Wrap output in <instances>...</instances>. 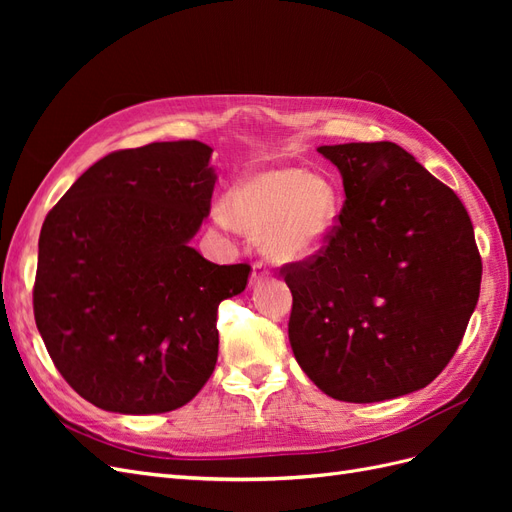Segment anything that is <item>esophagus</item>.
<instances>
[{
	"label": "esophagus",
	"instance_id": "esophagus-1",
	"mask_svg": "<svg viewBox=\"0 0 512 512\" xmlns=\"http://www.w3.org/2000/svg\"><path fill=\"white\" fill-rule=\"evenodd\" d=\"M269 275H271L269 267H267V265H262V262H256V265L252 267V275H250V286H256V284H260V282H265Z\"/></svg>",
	"mask_w": 512,
	"mask_h": 512
}]
</instances>
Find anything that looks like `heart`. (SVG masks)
<instances>
[{
	"mask_svg": "<svg viewBox=\"0 0 512 512\" xmlns=\"http://www.w3.org/2000/svg\"><path fill=\"white\" fill-rule=\"evenodd\" d=\"M339 200L333 183L294 166L260 168L243 175L213 211L222 228L258 235V247L277 265L316 256L337 222Z\"/></svg>",
	"mask_w": 512,
	"mask_h": 512,
	"instance_id": "heart-1",
	"label": "heart"
}]
</instances>
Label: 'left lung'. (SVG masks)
Masks as SVG:
<instances>
[{
  "mask_svg": "<svg viewBox=\"0 0 512 512\" xmlns=\"http://www.w3.org/2000/svg\"><path fill=\"white\" fill-rule=\"evenodd\" d=\"M346 203L329 243L284 267L288 339L322 393L374 404L414 393L453 359L480 292L457 194L395 143L322 145Z\"/></svg>",
  "mask_w": 512,
  "mask_h": 512,
  "instance_id": "left-lung-1",
  "label": "left lung"
}]
</instances>
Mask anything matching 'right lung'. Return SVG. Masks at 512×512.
Segmentation results:
<instances>
[{
    "label": "right lung",
    "instance_id": "right-lung-1",
    "mask_svg": "<svg viewBox=\"0 0 512 512\" xmlns=\"http://www.w3.org/2000/svg\"><path fill=\"white\" fill-rule=\"evenodd\" d=\"M211 153L198 141L108 153L42 224L36 327L59 374L106 412L177 410L213 374L218 305L250 265L190 245L218 181Z\"/></svg>",
    "mask_w": 512,
    "mask_h": 512
}]
</instances>
